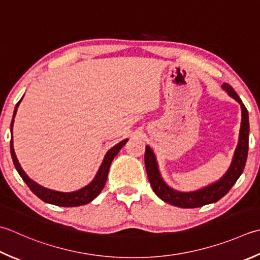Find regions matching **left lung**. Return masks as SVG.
<instances>
[{
    "label": "left lung",
    "instance_id": "1",
    "mask_svg": "<svg viewBox=\"0 0 260 260\" xmlns=\"http://www.w3.org/2000/svg\"><path fill=\"white\" fill-rule=\"evenodd\" d=\"M222 89L235 99L241 107V126L240 133H239V141L237 149L233 154V159L228 171L223 175L220 179L215 182H212L211 185L203 187L201 189L194 191H180L171 188L164 180L161 176V172L157 165L156 156L154 152L152 151L149 145H146L144 161L145 168L147 172L152 189L155 192V195L161 198L166 203H169L170 205L182 208H195L201 207L203 205L212 204L226 195L232 186L236 184L245 169L247 156H248V143H249V116L248 110L242 104L241 99L239 98L237 92L233 90L232 86L228 83L222 85Z\"/></svg>",
    "mask_w": 260,
    "mask_h": 260
}]
</instances>
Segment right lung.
Segmentation results:
<instances>
[{
  "label": "right lung",
  "instance_id": "obj_1",
  "mask_svg": "<svg viewBox=\"0 0 260 260\" xmlns=\"http://www.w3.org/2000/svg\"><path fill=\"white\" fill-rule=\"evenodd\" d=\"M23 98V96H22ZM22 98L20 99L19 103L15 105V108L13 111V117H12V121H11V127H10V131H11V142H10V151H11V156H12V161L13 165L17 169L18 174L21 176L23 181L27 184V186L30 188L34 194L39 197L40 200L48 203V204H53V205H57V206H63V207H75V206H81V205H85L88 203L92 202L94 198L98 196L101 190L104 189V187L106 185L107 178H108V172H109V168L111 162H113L114 157L118 154V152L120 151L121 147H123L128 139L123 140L119 142L118 144H116L115 146L111 147L110 150L107 151V153L105 154V157L101 165L99 167L98 171L92 179V181L88 184L86 186L80 188L78 190L74 191H58V190H54V189H49L47 187H44L42 185H39L38 182H36L32 180L31 178H29V176L25 174L23 169L20 166L19 161L17 159V155H15V152L13 149V139H12V129H13V123H14V117L17 115V110L18 107L21 103Z\"/></svg>",
  "mask_w": 260,
  "mask_h": 260
}]
</instances>
